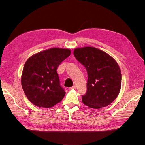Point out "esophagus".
I'll return each mask as SVG.
<instances>
[{"label": "esophagus", "instance_id": "esophagus-1", "mask_svg": "<svg viewBox=\"0 0 145 145\" xmlns=\"http://www.w3.org/2000/svg\"><path fill=\"white\" fill-rule=\"evenodd\" d=\"M76 85H73L72 87L69 88V89H76Z\"/></svg>", "mask_w": 145, "mask_h": 145}]
</instances>
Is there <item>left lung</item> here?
Wrapping results in <instances>:
<instances>
[{"label":"left lung","instance_id":"8db88e82","mask_svg":"<svg viewBox=\"0 0 145 145\" xmlns=\"http://www.w3.org/2000/svg\"><path fill=\"white\" fill-rule=\"evenodd\" d=\"M74 55L88 73L87 91L82 95V102L94 109L111 104L121 85V73L116 61L106 52L91 46L76 48Z\"/></svg>","mask_w":145,"mask_h":145}]
</instances>
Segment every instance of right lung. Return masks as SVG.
<instances>
[{
  "mask_svg": "<svg viewBox=\"0 0 145 145\" xmlns=\"http://www.w3.org/2000/svg\"><path fill=\"white\" fill-rule=\"evenodd\" d=\"M71 52L69 49L52 48L34 54L25 62L22 87L34 105L49 108L62 101L65 91L60 86L57 69Z\"/></svg>",
  "mask_w": 145,
  "mask_h": 145,
  "instance_id": "obj_1",
  "label": "right lung"
}]
</instances>
